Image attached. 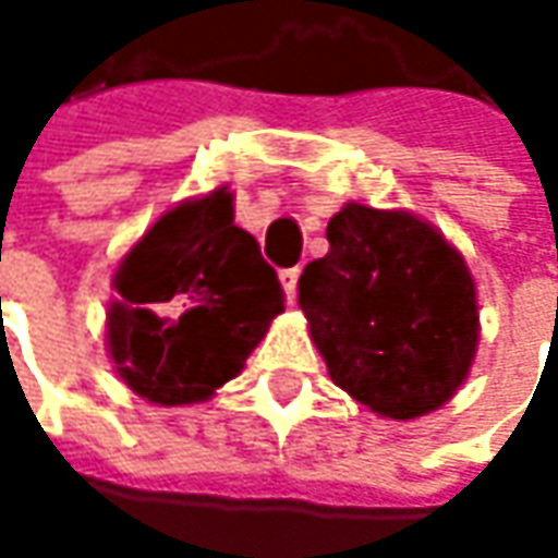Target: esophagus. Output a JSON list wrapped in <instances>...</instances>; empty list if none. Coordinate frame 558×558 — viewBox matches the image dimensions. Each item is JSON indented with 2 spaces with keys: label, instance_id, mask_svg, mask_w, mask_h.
<instances>
[{
  "label": "esophagus",
  "instance_id": "34e87169",
  "mask_svg": "<svg viewBox=\"0 0 558 558\" xmlns=\"http://www.w3.org/2000/svg\"><path fill=\"white\" fill-rule=\"evenodd\" d=\"M298 276H301V269L291 267V269H282L279 272V282H282V289H286V298L294 301V294H298Z\"/></svg>",
  "mask_w": 558,
  "mask_h": 558
}]
</instances>
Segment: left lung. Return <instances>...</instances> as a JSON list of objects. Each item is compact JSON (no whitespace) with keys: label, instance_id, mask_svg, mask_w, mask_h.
<instances>
[{"label":"left lung","instance_id":"8db88e82","mask_svg":"<svg viewBox=\"0 0 558 558\" xmlns=\"http://www.w3.org/2000/svg\"><path fill=\"white\" fill-rule=\"evenodd\" d=\"M298 304L338 388L388 418L457 395L478 344L475 282L438 229L403 210L344 204Z\"/></svg>","mask_w":558,"mask_h":558}]
</instances>
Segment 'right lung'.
I'll list each match as a JSON object with an SVG mask.
<instances>
[{"label":"right lung","instance_id":"obj_1","mask_svg":"<svg viewBox=\"0 0 558 558\" xmlns=\"http://www.w3.org/2000/svg\"><path fill=\"white\" fill-rule=\"evenodd\" d=\"M108 311V351L120 378L161 407L198 403L242 373L286 311L276 269L232 223L217 189L167 210L120 264Z\"/></svg>","mask_w":558,"mask_h":558}]
</instances>
